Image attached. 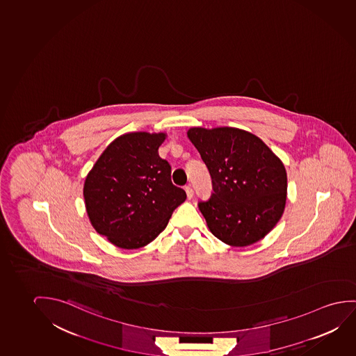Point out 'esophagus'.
<instances>
[{
  "label": "esophagus",
  "instance_id": "esophagus-1",
  "mask_svg": "<svg viewBox=\"0 0 356 356\" xmlns=\"http://www.w3.org/2000/svg\"><path fill=\"white\" fill-rule=\"evenodd\" d=\"M185 191L186 195H187V198H188V200H191V198H193V190H192L191 186H186Z\"/></svg>",
  "mask_w": 356,
  "mask_h": 356
}]
</instances>
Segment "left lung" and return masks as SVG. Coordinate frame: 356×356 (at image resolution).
<instances>
[{
  "mask_svg": "<svg viewBox=\"0 0 356 356\" xmlns=\"http://www.w3.org/2000/svg\"><path fill=\"white\" fill-rule=\"evenodd\" d=\"M187 137L211 174L213 193L198 208L211 234L232 248L262 240L282 218L288 177L257 136L235 127H192Z\"/></svg>",
  "mask_w": 356,
  "mask_h": 356,
  "instance_id": "obj_1",
  "label": "left lung"
}]
</instances>
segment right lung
Wrapping results in <instances>:
<instances>
[{"mask_svg":"<svg viewBox=\"0 0 356 356\" xmlns=\"http://www.w3.org/2000/svg\"><path fill=\"white\" fill-rule=\"evenodd\" d=\"M165 132H129L106 147L88 172L83 196L95 232L124 250L152 243L186 200L158 153Z\"/></svg>","mask_w":356,"mask_h":356,"instance_id":"1","label":"right lung"}]
</instances>
